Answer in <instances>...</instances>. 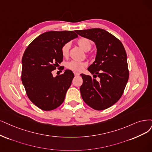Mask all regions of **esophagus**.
I'll use <instances>...</instances> for the list:
<instances>
[{"label": "esophagus", "mask_w": 152, "mask_h": 152, "mask_svg": "<svg viewBox=\"0 0 152 152\" xmlns=\"http://www.w3.org/2000/svg\"><path fill=\"white\" fill-rule=\"evenodd\" d=\"M74 74L75 76H79L80 75V73L77 72H74Z\"/></svg>", "instance_id": "1"}]
</instances>
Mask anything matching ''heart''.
<instances>
[{
    "label": "heart",
    "mask_w": 152,
    "mask_h": 152,
    "mask_svg": "<svg viewBox=\"0 0 152 152\" xmlns=\"http://www.w3.org/2000/svg\"><path fill=\"white\" fill-rule=\"evenodd\" d=\"M77 44L79 46L85 51H88L92 48L93 44L90 39L86 37H82L77 40ZM70 43L67 42L64 44L61 48L62 55L64 57H66L68 56L70 49ZM87 63L85 61H71L66 63V67L71 70L75 71H81L84 67L87 66Z\"/></svg>",
    "instance_id": "obj_1"
}]
</instances>
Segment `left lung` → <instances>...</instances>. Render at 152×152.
Returning a JSON list of instances; mask_svg holds the SVG:
<instances>
[{
  "label": "left lung",
  "mask_w": 152,
  "mask_h": 152,
  "mask_svg": "<svg viewBox=\"0 0 152 152\" xmlns=\"http://www.w3.org/2000/svg\"><path fill=\"white\" fill-rule=\"evenodd\" d=\"M75 32L93 41L97 49L95 61L88 68L94 78L81 74V97L94 110L108 108L120 99L128 80L127 56L124 46L119 39L99 28ZM96 77L99 80L95 79Z\"/></svg>",
  "instance_id": "obj_1"
}]
</instances>
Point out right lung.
Segmentation results:
<instances>
[{
	"mask_svg": "<svg viewBox=\"0 0 152 152\" xmlns=\"http://www.w3.org/2000/svg\"><path fill=\"white\" fill-rule=\"evenodd\" d=\"M77 37L72 31L46 32L37 37L25 50L22 82L28 98L42 110H54L64 102L74 74L66 69L53 77L52 71L63 61V45Z\"/></svg>",
	"mask_w": 152,
	"mask_h": 152,
	"instance_id": "add662e5",
	"label": "right lung"
}]
</instances>
